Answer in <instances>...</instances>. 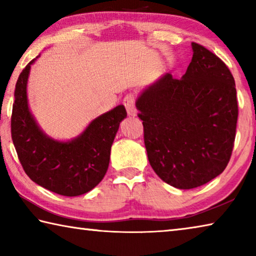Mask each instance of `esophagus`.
<instances>
[{
	"instance_id": "obj_1",
	"label": "esophagus",
	"mask_w": 256,
	"mask_h": 256,
	"mask_svg": "<svg viewBox=\"0 0 256 256\" xmlns=\"http://www.w3.org/2000/svg\"><path fill=\"white\" fill-rule=\"evenodd\" d=\"M123 105L126 108V112L130 116L136 115V97L134 94H128L123 99Z\"/></svg>"
}]
</instances>
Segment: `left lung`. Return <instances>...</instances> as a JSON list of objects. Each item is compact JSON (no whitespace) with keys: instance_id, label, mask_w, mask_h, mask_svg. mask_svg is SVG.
<instances>
[{"instance_id":"left-lung-1","label":"left lung","mask_w":256,"mask_h":256,"mask_svg":"<svg viewBox=\"0 0 256 256\" xmlns=\"http://www.w3.org/2000/svg\"><path fill=\"white\" fill-rule=\"evenodd\" d=\"M192 50L182 79L166 73L136 102L151 167L180 190L201 186L224 170L238 118L235 80L226 64L196 42Z\"/></svg>"}]
</instances>
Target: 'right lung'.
Returning a JSON list of instances; mask_svg holds the SVG:
<instances>
[{"label":"right lung","mask_w":256,"mask_h":256,"mask_svg":"<svg viewBox=\"0 0 256 256\" xmlns=\"http://www.w3.org/2000/svg\"><path fill=\"white\" fill-rule=\"evenodd\" d=\"M34 58L20 73L14 90L11 136L26 174L34 183L64 196L92 190L105 176L110 148L120 123L126 118L123 105L94 118L71 141L54 140L42 131L29 110L27 81Z\"/></svg>","instance_id":"1"}]
</instances>
